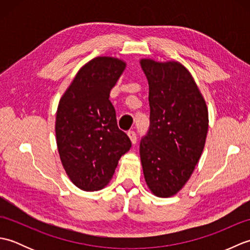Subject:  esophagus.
<instances>
[{
  "label": "esophagus",
  "mask_w": 250,
  "mask_h": 250,
  "mask_svg": "<svg viewBox=\"0 0 250 250\" xmlns=\"http://www.w3.org/2000/svg\"><path fill=\"white\" fill-rule=\"evenodd\" d=\"M128 136H129V139H130L132 144L135 145L136 144V134H135V132L134 131H129L128 132Z\"/></svg>",
  "instance_id": "esophagus-1"
}]
</instances>
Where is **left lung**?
<instances>
[{
    "label": "left lung",
    "mask_w": 250,
    "mask_h": 250,
    "mask_svg": "<svg viewBox=\"0 0 250 250\" xmlns=\"http://www.w3.org/2000/svg\"><path fill=\"white\" fill-rule=\"evenodd\" d=\"M149 84L150 128L140 146L148 188L169 198L184 188L203 152L208 109L189 70L176 60H140Z\"/></svg>",
    "instance_id": "left-lung-1"
}]
</instances>
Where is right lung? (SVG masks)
<instances>
[{
  "mask_svg": "<svg viewBox=\"0 0 250 250\" xmlns=\"http://www.w3.org/2000/svg\"><path fill=\"white\" fill-rule=\"evenodd\" d=\"M126 63L99 56L83 65L59 101L56 141L62 167L71 182L83 191L108 185L131 141L118 129L110 90Z\"/></svg>",
  "mask_w": 250,
  "mask_h": 250,
  "instance_id": "1",
  "label": "right lung"
}]
</instances>
